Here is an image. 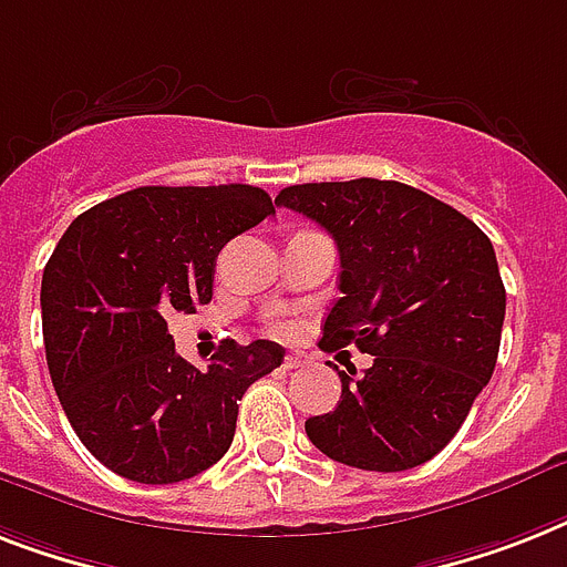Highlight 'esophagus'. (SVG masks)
<instances>
[{"instance_id":"obj_1","label":"esophagus","mask_w":567,"mask_h":567,"mask_svg":"<svg viewBox=\"0 0 567 567\" xmlns=\"http://www.w3.org/2000/svg\"><path fill=\"white\" fill-rule=\"evenodd\" d=\"M302 358L299 355H285V370H299V367H302Z\"/></svg>"}]
</instances>
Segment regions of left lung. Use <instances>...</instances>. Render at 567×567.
Returning a JSON list of instances; mask_svg holds the SVG:
<instances>
[{
  "mask_svg": "<svg viewBox=\"0 0 567 567\" xmlns=\"http://www.w3.org/2000/svg\"><path fill=\"white\" fill-rule=\"evenodd\" d=\"M276 204L334 238L340 299L320 347L370 352L340 375V402L306 422L326 457L404 472L440 454L466 422L498 361L507 291L475 220L395 179L302 183Z\"/></svg>",
  "mask_w": 567,
  "mask_h": 567,
  "instance_id": "8db88e82",
  "label": "left lung"
}]
</instances>
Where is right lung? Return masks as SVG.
<instances>
[{
  "label": "right lung",
  "instance_id": "obj_1",
  "mask_svg": "<svg viewBox=\"0 0 567 567\" xmlns=\"http://www.w3.org/2000/svg\"><path fill=\"white\" fill-rule=\"evenodd\" d=\"M274 212L244 183L142 186L69 224L40 288L45 361L69 425L110 472L177 483L227 454L244 390L285 349L224 340L195 367L174 352L165 317L206 306L224 244Z\"/></svg>",
  "mask_w": 567,
  "mask_h": 567
}]
</instances>
